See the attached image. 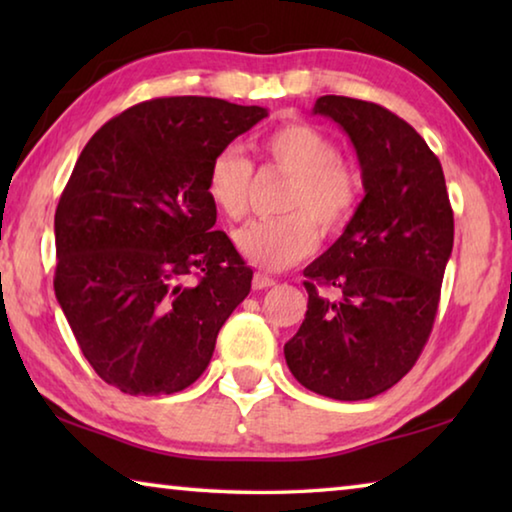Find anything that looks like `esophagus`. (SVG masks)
<instances>
[{"mask_svg": "<svg viewBox=\"0 0 512 512\" xmlns=\"http://www.w3.org/2000/svg\"><path fill=\"white\" fill-rule=\"evenodd\" d=\"M268 287H275V280L271 275H264V273H255L253 275V289H268Z\"/></svg>", "mask_w": 512, "mask_h": 512, "instance_id": "1", "label": "esophagus"}]
</instances>
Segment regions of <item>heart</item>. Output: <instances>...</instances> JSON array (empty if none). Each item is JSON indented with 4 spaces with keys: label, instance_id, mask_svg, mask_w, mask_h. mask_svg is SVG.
<instances>
[{
    "label": "heart",
    "instance_id": "b5f03b06",
    "mask_svg": "<svg viewBox=\"0 0 512 512\" xmlns=\"http://www.w3.org/2000/svg\"><path fill=\"white\" fill-rule=\"evenodd\" d=\"M262 153L289 176L282 210L275 219L248 221L235 232V246L250 264L280 271L309 257L323 235H339L357 212L361 178L339 158L332 135L307 121H291L262 140ZM253 189V162L237 144L214 155L205 173V196L228 221L244 219ZM317 223L314 224L313 221Z\"/></svg>",
    "mask_w": 512,
    "mask_h": 512
}]
</instances>
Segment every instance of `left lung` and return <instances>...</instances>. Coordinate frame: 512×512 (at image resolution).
I'll return each instance as SVG.
<instances>
[{
	"label": "left lung",
	"instance_id": "1",
	"mask_svg": "<svg viewBox=\"0 0 512 512\" xmlns=\"http://www.w3.org/2000/svg\"><path fill=\"white\" fill-rule=\"evenodd\" d=\"M357 151L366 196L343 235L305 268L307 314L284 345L302 386L332 400H368L409 372L436 320L454 246L440 160L415 128L370 101L327 94Z\"/></svg>",
	"mask_w": 512,
	"mask_h": 512
}]
</instances>
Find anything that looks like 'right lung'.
Instances as JSON below:
<instances>
[{
	"instance_id": "obj_1",
	"label": "right lung",
	"mask_w": 512,
	"mask_h": 512,
	"mask_svg": "<svg viewBox=\"0 0 512 512\" xmlns=\"http://www.w3.org/2000/svg\"><path fill=\"white\" fill-rule=\"evenodd\" d=\"M264 117L212 97L151 99L106 121L76 160L56 207L54 291L83 357L121 393L192 386L248 296L253 271L214 230L205 173Z\"/></svg>"
}]
</instances>
